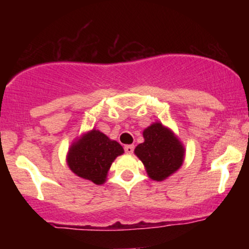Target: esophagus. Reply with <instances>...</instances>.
Here are the masks:
<instances>
[{
	"mask_svg": "<svg viewBox=\"0 0 249 249\" xmlns=\"http://www.w3.org/2000/svg\"><path fill=\"white\" fill-rule=\"evenodd\" d=\"M124 150H125V152H126L127 154H131V153H133L134 146H133V145H125Z\"/></svg>",
	"mask_w": 249,
	"mask_h": 249,
	"instance_id": "obj_1",
	"label": "esophagus"
}]
</instances>
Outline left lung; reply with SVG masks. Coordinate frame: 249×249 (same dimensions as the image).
<instances>
[{"label": "left lung", "instance_id": "1", "mask_svg": "<svg viewBox=\"0 0 249 249\" xmlns=\"http://www.w3.org/2000/svg\"><path fill=\"white\" fill-rule=\"evenodd\" d=\"M144 142L137 145L134 154L141 159L147 176L162 181L181 167L185 159L184 144L170 127L152 123L142 131Z\"/></svg>", "mask_w": 249, "mask_h": 249}]
</instances>
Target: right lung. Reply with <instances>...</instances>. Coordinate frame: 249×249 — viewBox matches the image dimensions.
<instances>
[{"instance_id": "right-lung-1", "label": "right lung", "mask_w": 249, "mask_h": 249, "mask_svg": "<svg viewBox=\"0 0 249 249\" xmlns=\"http://www.w3.org/2000/svg\"><path fill=\"white\" fill-rule=\"evenodd\" d=\"M123 153L124 148L118 142L92 128L73 141L68 151L67 164L79 178L103 185L112 162Z\"/></svg>"}]
</instances>
